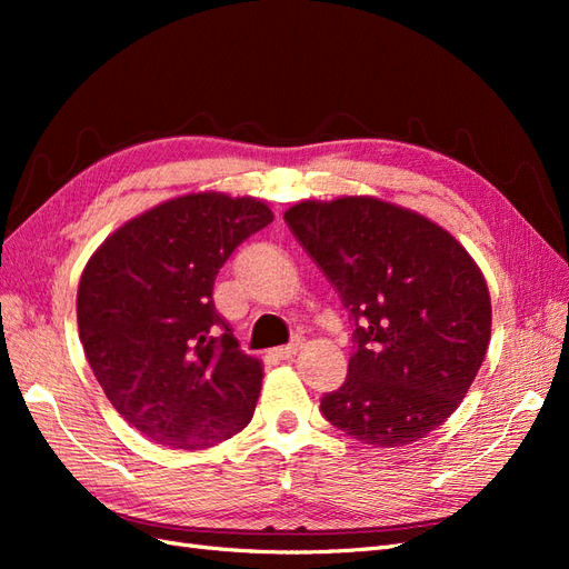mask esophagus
<instances>
[{
	"label": "esophagus",
	"mask_w": 569,
	"mask_h": 569,
	"mask_svg": "<svg viewBox=\"0 0 569 569\" xmlns=\"http://www.w3.org/2000/svg\"><path fill=\"white\" fill-rule=\"evenodd\" d=\"M301 349V339H297L295 343H287V347H280V349H274V356H278L280 360H289V358H295L297 356V351Z\"/></svg>",
	"instance_id": "obj_1"
}]
</instances>
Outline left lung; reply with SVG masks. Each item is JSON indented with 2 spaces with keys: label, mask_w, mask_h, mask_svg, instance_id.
Masks as SVG:
<instances>
[{
  "label": "left lung",
  "mask_w": 569,
  "mask_h": 569,
  "mask_svg": "<svg viewBox=\"0 0 569 569\" xmlns=\"http://www.w3.org/2000/svg\"><path fill=\"white\" fill-rule=\"evenodd\" d=\"M291 232L353 320L349 377L322 416L349 437L396 449L453 416L487 356L491 297L458 239L377 197L306 199Z\"/></svg>",
  "instance_id": "8db88e82"
}]
</instances>
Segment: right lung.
Masks as SVG:
<instances>
[{"mask_svg": "<svg viewBox=\"0 0 569 569\" xmlns=\"http://www.w3.org/2000/svg\"><path fill=\"white\" fill-rule=\"evenodd\" d=\"M256 197L168 199L109 234L78 284L84 356L111 406L147 439L199 451L249 425L263 363L216 311V274L272 222Z\"/></svg>", "mask_w": 569, "mask_h": 569, "instance_id": "right-lung-1", "label": "right lung"}]
</instances>
